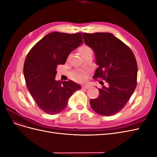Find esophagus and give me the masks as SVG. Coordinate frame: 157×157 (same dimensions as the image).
<instances>
[{
    "mask_svg": "<svg viewBox=\"0 0 157 157\" xmlns=\"http://www.w3.org/2000/svg\"><path fill=\"white\" fill-rule=\"evenodd\" d=\"M90 88V85H88V84H86V85H83L82 87V89H88V88Z\"/></svg>",
    "mask_w": 157,
    "mask_h": 157,
    "instance_id": "obj_1",
    "label": "esophagus"
}]
</instances>
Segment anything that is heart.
Here are the masks:
<instances>
[{
  "instance_id": "b5f03b06",
  "label": "heart",
  "mask_w": 157,
  "mask_h": 157,
  "mask_svg": "<svg viewBox=\"0 0 157 157\" xmlns=\"http://www.w3.org/2000/svg\"><path fill=\"white\" fill-rule=\"evenodd\" d=\"M79 52L83 57L89 52H92V49L88 45L83 44L82 46L80 47ZM71 77L75 80H77V81H84L86 79V75L83 71H76L71 74Z\"/></svg>"
}]
</instances>
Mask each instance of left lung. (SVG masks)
<instances>
[{"label": "left lung", "mask_w": 157, "mask_h": 157, "mask_svg": "<svg viewBox=\"0 0 157 157\" xmlns=\"http://www.w3.org/2000/svg\"><path fill=\"white\" fill-rule=\"evenodd\" d=\"M83 38L85 44L94 50L98 65L94 78H102L108 84L107 87L98 88L99 96L90 99V105L99 115H115L126 105L136 87L135 56L129 47L111 33H85Z\"/></svg>", "instance_id": "8db88e82"}]
</instances>
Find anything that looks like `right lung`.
Here are the masks:
<instances>
[{
  "instance_id": "add662e5",
  "label": "right lung",
  "mask_w": 157,
  "mask_h": 157,
  "mask_svg": "<svg viewBox=\"0 0 157 157\" xmlns=\"http://www.w3.org/2000/svg\"><path fill=\"white\" fill-rule=\"evenodd\" d=\"M83 42L81 33H49L28 53L23 66L27 89L42 111L56 115L67 105L72 94L81 89L72 80L56 81V68L63 65L69 54Z\"/></svg>"
}]
</instances>
